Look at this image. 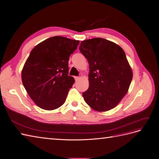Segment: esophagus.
Listing matches in <instances>:
<instances>
[{
  "instance_id": "esophagus-1",
  "label": "esophagus",
  "mask_w": 159,
  "mask_h": 159,
  "mask_svg": "<svg viewBox=\"0 0 159 159\" xmlns=\"http://www.w3.org/2000/svg\"><path fill=\"white\" fill-rule=\"evenodd\" d=\"M79 79H80V76H75V80H78Z\"/></svg>"
}]
</instances>
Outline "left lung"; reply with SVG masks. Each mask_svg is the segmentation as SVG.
Instances as JSON below:
<instances>
[{
  "label": "left lung",
  "mask_w": 159,
  "mask_h": 159,
  "mask_svg": "<svg viewBox=\"0 0 159 159\" xmlns=\"http://www.w3.org/2000/svg\"><path fill=\"white\" fill-rule=\"evenodd\" d=\"M79 50L89 63L86 103L99 112L115 107L128 92L133 73L125 51L111 41L94 38L82 41Z\"/></svg>",
  "instance_id": "left-lung-1"
}]
</instances>
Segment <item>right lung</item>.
Returning <instances> with one entry per match:
<instances>
[{
  "label": "right lung",
  "instance_id": "add662e5",
  "mask_svg": "<svg viewBox=\"0 0 159 159\" xmlns=\"http://www.w3.org/2000/svg\"><path fill=\"white\" fill-rule=\"evenodd\" d=\"M79 44V40L55 36L31 50L23 67L21 80L29 96L41 109L54 110L66 102L75 83L68 75V61Z\"/></svg>",
  "mask_w": 159,
  "mask_h": 159
}]
</instances>
